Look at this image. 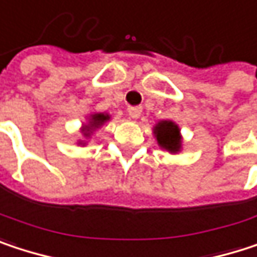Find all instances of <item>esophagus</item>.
<instances>
[{
	"label": "esophagus",
	"mask_w": 257,
	"mask_h": 257,
	"mask_svg": "<svg viewBox=\"0 0 257 257\" xmlns=\"http://www.w3.org/2000/svg\"><path fill=\"white\" fill-rule=\"evenodd\" d=\"M141 111H143V108L141 107H129L128 108V114L131 119H138L140 116H141Z\"/></svg>",
	"instance_id": "1"
}]
</instances>
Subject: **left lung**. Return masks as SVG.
Here are the masks:
<instances>
[{
  "label": "left lung",
  "mask_w": 257,
  "mask_h": 257,
  "mask_svg": "<svg viewBox=\"0 0 257 257\" xmlns=\"http://www.w3.org/2000/svg\"><path fill=\"white\" fill-rule=\"evenodd\" d=\"M155 134H156V140L159 143V146L171 153H176L180 150V134L179 126L174 125L173 122L164 120L161 123L156 125L155 128Z\"/></svg>",
  "instance_id": "8db88e82"
}]
</instances>
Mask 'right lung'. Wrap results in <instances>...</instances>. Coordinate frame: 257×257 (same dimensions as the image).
Returning a JSON list of instances; mask_svg holds the SVG:
<instances>
[{"instance_id":"obj_1","label":"right lung","mask_w":257,"mask_h":257,"mask_svg":"<svg viewBox=\"0 0 257 257\" xmlns=\"http://www.w3.org/2000/svg\"><path fill=\"white\" fill-rule=\"evenodd\" d=\"M108 119H110V117H108L107 114H101V113H99V114H93L92 119L89 120V125L84 126V129H83V131H84V135L87 137L93 129L99 128V126H101L105 120H108Z\"/></svg>"}]
</instances>
